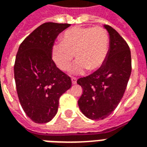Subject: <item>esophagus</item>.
I'll return each instance as SVG.
<instances>
[{"label": "esophagus", "instance_id": "obj_1", "mask_svg": "<svg viewBox=\"0 0 147 147\" xmlns=\"http://www.w3.org/2000/svg\"><path fill=\"white\" fill-rule=\"evenodd\" d=\"M71 83L72 84H76L77 83V79L76 77H71Z\"/></svg>", "mask_w": 147, "mask_h": 147}]
</instances>
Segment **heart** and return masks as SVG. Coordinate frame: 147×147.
<instances>
[{"instance_id": "b5f03b06", "label": "heart", "mask_w": 147, "mask_h": 147, "mask_svg": "<svg viewBox=\"0 0 147 147\" xmlns=\"http://www.w3.org/2000/svg\"><path fill=\"white\" fill-rule=\"evenodd\" d=\"M109 39L104 28L73 27L67 29L61 38V43L52 47L51 55L55 64L61 70H67L73 60L77 61L71 67L72 74H82L88 69L98 70L107 58Z\"/></svg>"}]
</instances>
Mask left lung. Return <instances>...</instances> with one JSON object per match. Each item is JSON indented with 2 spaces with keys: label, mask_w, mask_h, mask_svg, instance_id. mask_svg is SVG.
Masks as SVG:
<instances>
[{
  "label": "left lung",
  "mask_w": 147,
  "mask_h": 147,
  "mask_svg": "<svg viewBox=\"0 0 147 147\" xmlns=\"http://www.w3.org/2000/svg\"><path fill=\"white\" fill-rule=\"evenodd\" d=\"M109 34L107 58L101 68L80 78L83 94L78 101L80 110L91 120H103L117 108L125 92L131 72L129 46L113 27L104 25Z\"/></svg>",
  "instance_id": "1"
}]
</instances>
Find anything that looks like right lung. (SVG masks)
Returning a JSON list of instances; mask_svg holds the SVG:
<instances>
[{"label": "right lung", "instance_id": "1", "mask_svg": "<svg viewBox=\"0 0 147 147\" xmlns=\"http://www.w3.org/2000/svg\"><path fill=\"white\" fill-rule=\"evenodd\" d=\"M68 24L45 23L21 43L14 65L16 90L21 106L30 120L47 123L58 110L59 99L71 86L67 75L57 67L52 47Z\"/></svg>", "mask_w": 147, "mask_h": 147}]
</instances>
